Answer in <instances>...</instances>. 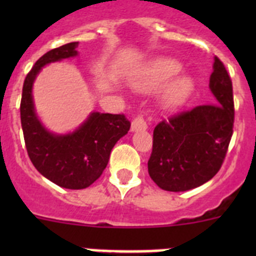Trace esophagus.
<instances>
[{
  "instance_id": "34e87169",
  "label": "esophagus",
  "mask_w": 256,
  "mask_h": 256,
  "mask_svg": "<svg viewBox=\"0 0 256 256\" xmlns=\"http://www.w3.org/2000/svg\"><path fill=\"white\" fill-rule=\"evenodd\" d=\"M148 128V123L142 115H137L132 122V130H144Z\"/></svg>"
}]
</instances>
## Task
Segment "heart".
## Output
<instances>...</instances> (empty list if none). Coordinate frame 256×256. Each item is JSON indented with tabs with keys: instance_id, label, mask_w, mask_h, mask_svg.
I'll list each match as a JSON object with an SVG mask.
<instances>
[{
	"instance_id": "heart-1",
	"label": "heart",
	"mask_w": 256,
	"mask_h": 256,
	"mask_svg": "<svg viewBox=\"0 0 256 256\" xmlns=\"http://www.w3.org/2000/svg\"><path fill=\"white\" fill-rule=\"evenodd\" d=\"M180 70V62L172 58H158L150 65L148 72L144 73V78L137 83L141 88L158 87L162 83L168 82ZM194 83L188 76H178L172 80L165 88L164 102L166 106H180L188 98L191 94Z\"/></svg>"
}]
</instances>
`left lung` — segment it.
<instances>
[{"mask_svg":"<svg viewBox=\"0 0 256 256\" xmlns=\"http://www.w3.org/2000/svg\"><path fill=\"white\" fill-rule=\"evenodd\" d=\"M209 87L216 104L177 112L154 130L148 174L165 191L196 188L212 180L224 162L234 133V90L216 56Z\"/></svg>","mask_w":256,"mask_h":256,"instance_id":"8db88e82","label":"left lung"}]
</instances>
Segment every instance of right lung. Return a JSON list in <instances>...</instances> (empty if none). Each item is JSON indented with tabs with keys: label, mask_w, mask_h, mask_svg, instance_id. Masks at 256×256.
<instances>
[{
	"label": "right lung",
	"mask_w": 256,
	"mask_h": 256,
	"mask_svg": "<svg viewBox=\"0 0 256 256\" xmlns=\"http://www.w3.org/2000/svg\"><path fill=\"white\" fill-rule=\"evenodd\" d=\"M78 44H66L38 58L26 74L20 102V119L29 159L44 177L69 190L86 188L98 180L112 148L130 128V122L124 114L92 112L78 130L64 136L48 132L38 120L32 97L36 76L46 64L76 56Z\"/></svg>",
	"instance_id": "obj_1"
}]
</instances>
